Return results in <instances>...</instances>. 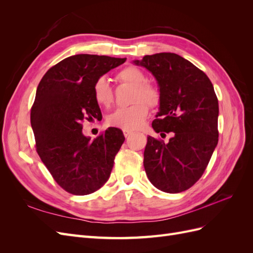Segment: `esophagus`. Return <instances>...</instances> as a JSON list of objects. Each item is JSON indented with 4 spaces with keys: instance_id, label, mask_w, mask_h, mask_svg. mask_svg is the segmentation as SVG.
<instances>
[{
    "instance_id": "obj_1",
    "label": "esophagus",
    "mask_w": 253,
    "mask_h": 253,
    "mask_svg": "<svg viewBox=\"0 0 253 253\" xmlns=\"http://www.w3.org/2000/svg\"><path fill=\"white\" fill-rule=\"evenodd\" d=\"M132 134H133L132 131H127V129H124V135H125V137H128V136H131Z\"/></svg>"
}]
</instances>
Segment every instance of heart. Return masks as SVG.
<instances>
[{
    "label": "heart",
    "instance_id": "1",
    "mask_svg": "<svg viewBox=\"0 0 253 253\" xmlns=\"http://www.w3.org/2000/svg\"><path fill=\"white\" fill-rule=\"evenodd\" d=\"M117 81L134 87L132 102L135 103L128 108H121L113 112L108 118V125L127 131H134L141 127L149 114V106L159 103L160 95L156 86L145 82L147 78L141 70L136 66H126L116 75ZM95 101L101 106H110L113 102V90L105 78H99L93 87ZM145 103L143 104L141 101Z\"/></svg>",
    "mask_w": 253,
    "mask_h": 253
}]
</instances>
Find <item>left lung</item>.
Segmentation results:
<instances>
[{"label": "left lung", "mask_w": 253, "mask_h": 253, "mask_svg": "<svg viewBox=\"0 0 253 253\" xmlns=\"http://www.w3.org/2000/svg\"><path fill=\"white\" fill-rule=\"evenodd\" d=\"M133 63L147 68L158 84L159 111L153 128L156 133H174L168 143L148 137L145 173L158 190L182 192L201 178L217 145L214 87L200 68L173 52L148 55Z\"/></svg>", "instance_id": "obj_1"}]
</instances>
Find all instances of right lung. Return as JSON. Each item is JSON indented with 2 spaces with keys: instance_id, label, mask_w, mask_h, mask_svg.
<instances>
[{
  "instance_id": "right-lung-1",
  "label": "right lung",
  "mask_w": 253,
  "mask_h": 253,
  "mask_svg": "<svg viewBox=\"0 0 253 253\" xmlns=\"http://www.w3.org/2000/svg\"><path fill=\"white\" fill-rule=\"evenodd\" d=\"M126 60L71 56L49 68L38 85L30 112L37 152L58 185L74 195L93 193L108 181L126 139L117 127L93 141L82 133L84 119H102L94 99L95 82Z\"/></svg>"
}]
</instances>
